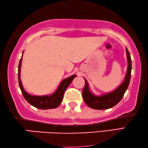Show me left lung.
<instances>
[{
    "mask_svg": "<svg viewBox=\"0 0 148 148\" xmlns=\"http://www.w3.org/2000/svg\"><path fill=\"white\" fill-rule=\"evenodd\" d=\"M127 56L128 60V68L127 73L126 74L124 81L114 91L111 92L103 94L102 96H97L90 91L88 84L85 80V85L84 86L83 90V98L85 103L89 107L94 109V110H106L115 106L121 100L123 96L127 90L128 86L130 83V76H131V58L129 52L127 48H126Z\"/></svg>",
    "mask_w": 148,
    "mask_h": 148,
    "instance_id": "8db88e82",
    "label": "left lung"
}]
</instances>
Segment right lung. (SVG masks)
<instances>
[{
	"label": "right lung",
	"instance_id": "right-lung-1",
	"mask_svg": "<svg viewBox=\"0 0 148 148\" xmlns=\"http://www.w3.org/2000/svg\"><path fill=\"white\" fill-rule=\"evenodd\" d=\"M21 61H22V56H21L20 61H19L18 66V81L19 88H20L23 96L27 100V101L28 103H29L31 105L34 106V107L41 109V110L54 109L56 108L58 106H59L62 101L63 97H64V94L65 90L67 88V87L69 86V84H71L75 77H77V75H73L69 77L68 78L63 80L61 84L58 86L56 91L54 94H51V95L42 96H31L25 91L21 82L20 67Z\"/></svg>",
	"mask_w": 148,
	"mask_h": 148
}]
</instances>
